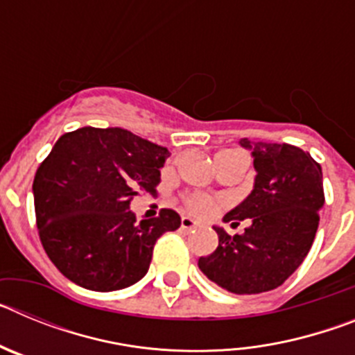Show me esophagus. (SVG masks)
Masks as SVG:
<instances>
[{
	"mask_svg": "<svg viewBox=\"0 0 355 355\" xmlns=\"http://www.w3.org/2000/svg\"><path fill=\"white\" fill-rule=\"evenodd\" d=\"M197 225L199 224H197L193 218H190V216H183V218H181V229H184V231H192Z\"/></svg>",
	"mask_w": 355,
	"mask_h": 355,
	"instance_id": "obj_1",
	"label": "esophagus"
}]
</instances>
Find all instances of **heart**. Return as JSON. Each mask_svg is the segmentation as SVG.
<instances>
[{
  "instance_id": "1",
  "label": "heart",
  "mask_w": 355,
  "mask_h": 355,
  "mask_svg": "<svg viewBox=\"0 0 355 355\" xmlns=\"http://www.w3.org/2000/svg\"><path fill=\"white\" fill-rule=\"evenodd\" d=\"M240 158H243V155L238 153V150H220V153H216L215 163L216 165H222V163H229L233 162V159ZM184 206H187V209L192 213V215L208 216L213 215L216 209L220 208L222 202L218 199L205 196V193H190V196L184 197Z\"/></svg>"
}]
</instances>
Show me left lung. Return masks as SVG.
<instances>
[{
  "label": "left lung",
  "mask_w": 355,
  "mask_h": 355,
  "mask_svg": "<svg viewBox=\"0 0 355 355\" xmlns=\"http://www.w3.org/2000/svg\"><path fill=\"white\" fill-rule=\"evenodd\" d=\"M240 146L252 150L256 180L224 222L234 227L249 218V225L234 236L213 225L218 247L199 258V268L231 293L252 295L281 286L299 268L315 240L325 197L322 167L300 147L249 139Z\"/></svg>",
  "instance_id": "8db88e82"
}]
</instances>
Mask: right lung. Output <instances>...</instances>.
<instances>
[{"mask_svg": "<svg viewBox=\"0 0 355 355\" xmlns=\"http://www.w3.org/2000/svg\"><path fill=\"white\" fill-rule=\"evenodd\" d=\"M171 156L122 128L62 135L33 180L39 236L53 265L78 286L128 288L149 270L155 243L181 225L174 209L137 222L130 202L155 193Z\"/></svg>", "mask_w": 355, "mask_h": 355, "instance_id": "obj_1", "label": "right lung"}]
</instances>
